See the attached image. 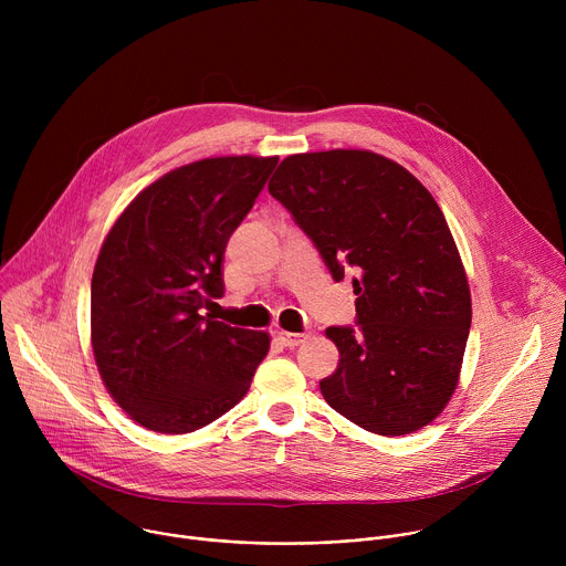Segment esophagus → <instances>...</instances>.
I'll list each match as a JSON object with an SVG mask.
<instances>
[{
	"label": "esophagus",
	"instance_id": "34e87169",
	"mask_svg": "<svg viewBox=\"0 0 566 566\" xmlns=\"http://www.w3.org/2000/svg\"><path fill=\"white\" fill-rule=\"evenodd\" d=\"M275 336H277V340L284 345V347H289V349H295V347H300L304 340H306V336L304 334H291V332H275Z\"/></svg>",
	"mask_w": 566,
	"mask_h": 566
}]
</instances>
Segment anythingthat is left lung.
<instances>
[{"label": "left lung", "mask_w": 566, "mask_h": 566, "mask_svg": "<svg viewBox=\"0 0 566 566\" xmlns=\"http://www.w3.org/2000/svg\"><path fill=\"white\" fill-rule=\"evenodd\" d=\"M269 192L313 241L336 282L354 273L356 327H329L338 369L319 380L352 423L400 437L434 421L457 387L472 306L434 197L367 149L286 156Z\"/></svg>", "instance_id": "left-lung-1"}]
</instances>
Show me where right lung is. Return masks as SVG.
I'll use <instances>...</instances> for the list:
<instances>
[{"mask_svg":"<svg viewBox=\"0 0 566 566\" xmlns=\"http://www.w3.org/2000/svg\"><path fill=\"white\" fill-rule=\"evenodd\" d=\"M277 156H219L147 186L118 217L92 277V347L105 387L143 428L195 432L244 398L264 332L201 315L223 295V253Z\"/></svg>","mask_w":566,"mask_h":566,"instance_id":"right-lung-1","label":"right lung"}]
</instances>
